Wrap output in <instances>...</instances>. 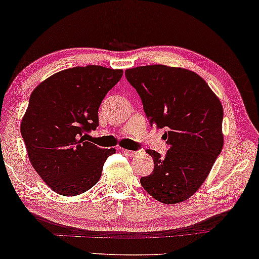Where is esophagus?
Listing matches in <instances>:
<instances>
[{"mask_svg":"<svg viewBox=\"0 0 259 259\" xmlns=\"http://www.w3.org/2000/svg\"><path fill=\"white\" fill-rule=\"evenodd\" d=\"M121 150L125 152V153L127 154V155H130V157H136V155L138 154V152L137 151H130V150H123V148H121Z\"/></svg>","mask_w":259,"mask_h":259,"instance_id":"esophagus-1","label":"esophagus"}]
</instances>
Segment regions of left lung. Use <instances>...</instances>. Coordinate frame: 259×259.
Returning a JSON list of instances; mask_svg holds the SVG:
<instances>
[{"label": "left lung", "instance_id": "8db88e82", "mask_svg": "<svg viewBox=\"0 0 259 259\" xmlns=\"http://www.w3.org/2000/svg\"><path fill=\"white\" fill-rule=\"evenodd\" d=\"M128 82L143 101L151 126L167 128L169 150L153 158L152 175L141 186L162 204H178L197 192L224 146L223 111L219 98L192 70L165 65L126 69Z\"/></svg>", "mask_w": 259, "mask_h": 259}]
</instances>
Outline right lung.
I'll list each match as a JSON object with an SVG mask.
<instances>
[{
	"label": "right lung",
	"instance_id": "add662e5",
	"mask_svg": "<svg viewBox=\"0 0 259 259\" xmlns=\"http://www.w3.org/2000/svg\"><path fill=\"white\" fill-rule=\"evenodd\" d=\"M122 74L102 66L74 67L53 74L31 93L21 134L30 164L54 192L84 193L115 153V148H100L84 138L98 127L99 106Z\"/></svg>",
	"mask_w": 259,
	"mask_h": 259
}]
</instances>
